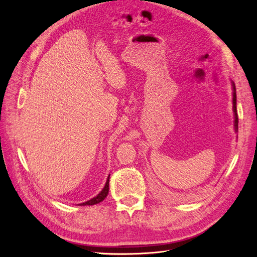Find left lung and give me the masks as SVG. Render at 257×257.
Here are the masks:
<instances>
[{
  "instance_id": "8db88e82",
  "label": "left lung",
  "mask_w": 257,
  "mask_h": 257,
  "mask_svg": "<svg viewBox=\"0 0 257 257\" xmlns=\"http://www.w3.org/2000/svg\"><path fill=\"white\" fill-rule=\"evenodd\" d=\"M231 89H232V111H234V128L237 133L238 132V114H237V97H236V87L234 81H231Z\"/></svg>"
}]
</instances>
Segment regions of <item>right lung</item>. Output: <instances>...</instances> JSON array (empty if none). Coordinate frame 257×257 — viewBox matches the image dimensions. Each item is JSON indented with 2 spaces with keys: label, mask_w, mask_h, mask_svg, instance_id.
<instances>
[{
  "label": "right lung",
  "mask_w": 257,
  "mask_h": 257,
  "mask_svg": "<svg viewBox=\"0 0 257 257\" xmlns=\"http://www.w3.org/2000/svg\"><path fill=\"white\" fill-rule=\"evenodd\" d=\"M109 178H110V175L108 176V178H107V181H106V183H105L104 189H103L102 191H100L95 197H93V198H91L90 200L85 201V203L79 204V205H80V206H92V205L99 204L100 201H103V200L106 198V196L108 195V192H109Z\"/></svg>",
  "instance_id": "right-lung-1"
}]
</instances>
